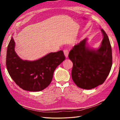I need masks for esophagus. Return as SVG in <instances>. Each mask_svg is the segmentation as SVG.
Here are the masks:
<instances>
[{
    "mask_svg": "<svg viewBox=\"0 0 120 120\" xmlns=\"http://www.w3.org/2000/svg\"><path fill=\"white\" fill-rule=\"evenodd\" d=\"M63 52H64V55L66 58L68 57V49H65L63 50Z\"/></svg>",
    "mask_w": 120,
    "mask_h": 120,
    "instance_id": "34e87169",
    "label": "esophagus"
}]
</instances>
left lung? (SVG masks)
Segmentation results:
<instances>
[{
	"mask_svg": "<svg viewBox=\"0 0 120 120\" xmlns=\"http://www.w3.org/2000/svg\"><path fill=\"white\" fill-rule=\"evenodd\" d=\"M103 39L97 50L86 47V39L75 45L68 53L73 64V80L78 87L91 89L103 84L110 72L112 56L110 41L103 29Z\"/></svg>",
	"mask_w": 120,
	"mask_h": 120,
	"instance_id": "1",
	"label": "left lung"
}]
</instances>
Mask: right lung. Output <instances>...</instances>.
<instances>
[{"label":"right lung","mask_w":120,"mask_h":120,"mask_svg":"<svg viewBox=\"0 0 120 120\" xmlns=\"http://www.w3.org/2000/svg\"><path fill=\"white\" fill-rule=\"evenodd\" d=\"M14 46L12 37L7 48V68L12 79L24 90L37 92L47 87L56 68L65 59L63 51L60 50L34 61H24L15 53Z\"/></svg>","instance_id":"obj_1"}]
</instances>
